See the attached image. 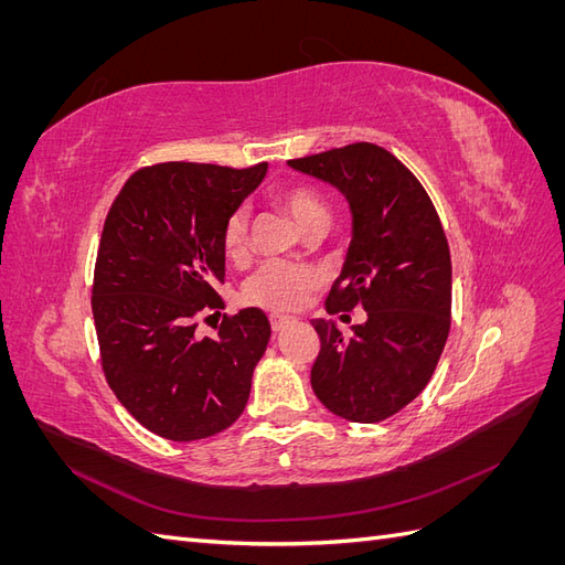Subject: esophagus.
I'll return each mask as SVG.
<instances>
[{
    "label": "esophagus",
    "instance_id": "34e87169",
    "mask_svg": "<svg viewBox=\"0 0 565 565\" xmlns=\"http://www.w3.org/2000/svg\"><path fill=\"white\" fill-rule=\"evenodd\" d=\"M289 324H295L292 318H287V316H270V328H273V332H282V330L289 328Z\"/></svg>",
    "mask_w": 565,
    "mask_h": 565
}]
</instances>
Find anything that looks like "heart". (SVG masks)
<instances>
[{
    "instance_id": "obj_1",
    "label": "heart",
    "mask_w": 565,
    "mask_h": 565,
    "mask_svg": "<svg viewBox=\"0 0 565 565\" xmlns=\"http://www.w3.org/2000/svg\"><path fill=\"white\" fill-rule=\"evenodd\" d=\"M282 207L297 218V224L306 231L313 224H328L330 210L322 195L309 183H292L278 193ZM247 228L249 216L245 210H235L226 226L221 243L228 259L241 262L247 254ZM324 276L318 268L301 266L292 262H266L245 282V299L254 306H262L273 313L297 311L311 299V295L322 285Z\"/></svg>"
}]
</instances>
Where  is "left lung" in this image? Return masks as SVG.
<instances>
[{
	"label": "left lung",
	"instance_id": "1",
	"mask_svg": "<svg viewBox=\"0 0 565 565\" xmlns=\"http://www.w3.org/2000/svg\"><path fill=\"white\" fill-rule=\"evenodd\" d=\"M347 198L353 228L324 309H365L344 337L332 320L311 324L320 353L311 367L318 401L349 422L396 415L429 384L452 309L450 247L417 177L374 143H351L287 162Z\"/></svg>",
	"mask_w": 565,
	"mask_h": 565
}]
</instances>
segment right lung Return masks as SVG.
Returning a JSON list of instances; mask_svg holds the SVG:
<instances>
[{"instance_id":"right-lung-1","label":"right lung","mask_w":565,"mask_h":565,"mask_svg":"<svg viewBox=\"0 0 565 565\" xmlns=\"http://www.w3.org/2000/svg\"><path fill=\"white\" fill-rule=\"evenodd\" d=\"M266 169L143 167L106 216L92 289L100 365L127 413L167 440L214 436L247 405L270 339L266 313L224 316L214 337L195 328L200 313L224 309L221 235Z\"/></svg>"}]
</instances>
